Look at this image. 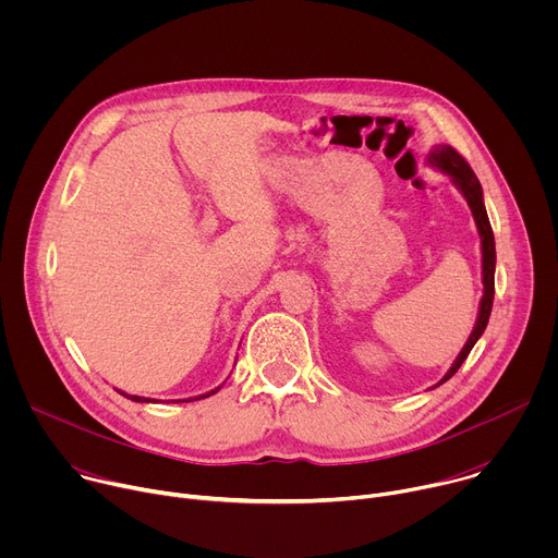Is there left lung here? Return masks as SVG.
I'll return each instance as SVG.
<instances>
[{
  "instance_id": "obj_1",
  "label": "left lung",
  "mask_w": 558,
  "mask_h": 558,
  "mask_svg": "<svg viewBox=\"0 0 558 558\" xmlns=\"http://www.w3.org/2000/svg\"><path fill=\"white\" fill-rule=\"evenodd\" d=\"M426 163L439 172H444L450 183L461 192V196L465 198L476 231H480V241H482V282H484V295L480 300V311H476V320L472 327V333L468 336L463 349L459 351V355L454 357V362L450 364V368L446 371V375L430 388L441 386L446 379H450L457 368L463 364V360L468 357V353L472 351V347L476 344L488 327L490 320V311H493V300H495V265H497V252H495V235H493V227L488 220V211L484 205V190L480 179L474 177V172L470 170V166L463 161V156H459V151H454V147L450 145H435L428 156Z\"/></svg>"
}]
</instances>
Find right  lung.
Returning a JSON list of instances; mask_svg holds the SVG:
<instances>
[{"label":"right lung","mask_w":558,"mask_h":558,"mask_svg":"<svg viewBox=\"0 0 558 558\" xmlns=\"http://www.w3.org/2000/svg\"><path fill=\"white\" fill-rule=\"evenodd\" d=\"M222 386V384H220ZM220 386L218 388H214V390H209V392H203V395H198V397H187V400H170V402H194V400H203V397H209V395H214V392H218L220 390ZM119 390V388H117ZM123 397H128V400H132V402H141V404H156L158 400H151V397H141V395H130V392H125V390H119Z\"/></svg>","instance_id":"right-lung-1"}]
</instances>
